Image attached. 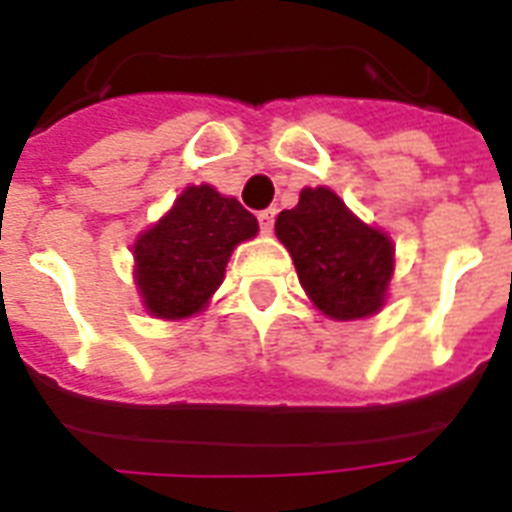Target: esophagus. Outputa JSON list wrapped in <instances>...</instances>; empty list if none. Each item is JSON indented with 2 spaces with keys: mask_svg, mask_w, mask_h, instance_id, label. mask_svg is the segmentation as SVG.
Listing matches in <instances>:
<instances>
[{
  "mask_svg": "<svg viewBox=\"0 0 512 512\" xmlns=\"http://www.w3.org/2000/svg\"><path fill=\"white\" fill-rule=\"evenodd\" d=\"M273 220H276V209H263L260 215H257V223H260V231L271 233L273 231Z\"/></svg>",
  "mask_w": 512,
  "mask_h": 512,
  "instance_id": "obj_1",
  "label": "esophagus"
}]
</instances>
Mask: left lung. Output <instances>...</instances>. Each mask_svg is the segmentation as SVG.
I'll use <instances>...</instances> for the list:
<instances>
[{
	"mask_svg": "<svg viewBox=\"0 0 512 512\" xmlns=\"http://www.w3.org/2000/svg\"><path fill=\"white\" fill-rule=\"evenodd\" d=\"M276 236L295 260L297 279L324 316L353 321L385 305L393 241L361 223L324 185L303 188L295 209L276 217Z\"/></svg>",
	"mask_w": 512,
	"mask_h": 512,
	"instance_id": "1",
	"label": "left lung"
}]
</instances>
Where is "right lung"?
I'll return each mask as SVG.
<instances>
[{"mask_svg":"<svg viewBox=\"0 0 512 512\" xmlns=\"http://www.w3.org/2000/svg\"><path fill=\"white\" fill-rule=\"evenodd\" d=\"M257 220L212 185H188L135 241V284L156 319H188L223 284L233 247L255 239Z\"/></svg>","mask_w":512,"mask_h":512,"instance_id":"add662e5","label":"right lung"}]
</instances>
